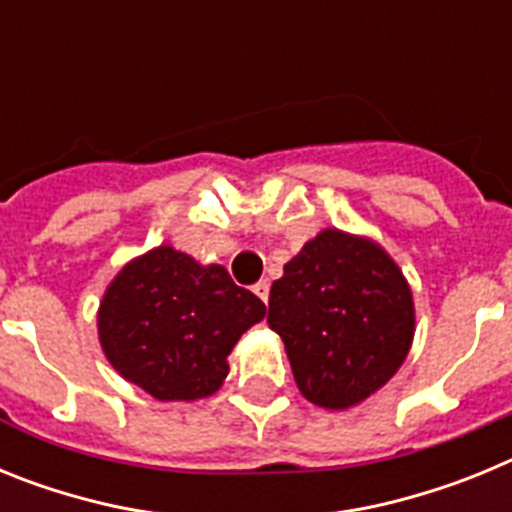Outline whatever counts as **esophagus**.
I'll return each mask as SVG.
<instances>
[{"mask_svg": "<svg viewBox=\"0 0 512 512\" xmlns=\"http://www.w3.org/2000/svg\"><path fill=\"white\" fill-rule=\"evenodd\" d=\"M253 292H256V295L261 297V300H269V282H266V279H261V282H256L253 284Z\"/></svg>", "mask_w": 512, "mask_h": 512, "instance_id": "34e87169", "label": "esophagus"}]
</instances>
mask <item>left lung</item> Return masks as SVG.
<instances>
[{"label":"left lung","instance_id":"1","mask_svg":"<svg viewBox=\"0 0 512 512\" xmlns=\"http://www.w3.org/2000/svg\"><path fill=\"white\" fill-rule=\"evenodd\" d=\"M266 323L282 336L302 395L343 410L390 382L405 361L413 295L377 243L330 228L271 284Z\"/></svg>","mask_w":512,"mask_h":512}]
</instances>
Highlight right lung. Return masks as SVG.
I'll use <instances>...</instances> for the list:
<instances>
[{
	"mask_svg": "<svg viewBox=\"0 0 512 512\" xmlns=\"http://www.w3.org/2000/svg\"><path fill=\"white\" fill-rule=\"evenodd\" d=\"M266 315L223 266L158 246L130 261L99 305V341L128 382L156 400L207 397L228 377V354Z\"/></svg>",
	"mask_w": 512,
	"mask_h": 512,
	"instance_id": "1",
	"label": "right lung"
}]
</instances>
